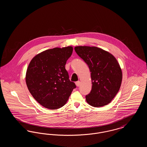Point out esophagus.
<instances>
[{
	"label": "esophagus",
	"instance_id": "34e87169",
	"mask_svg": "<svg viewBox=\"0 0 147 147\" xmlns=\"http://www.w3.org/2000/svg\"><path fill=\"white\" fill-rule=\"evenodd\" d=\"M76 84L77 85V86H79V85H80V81H78L76 82Z\"/></svg>",
	"mask_w": 147,
	"mask_h": 147
}]
</instances>
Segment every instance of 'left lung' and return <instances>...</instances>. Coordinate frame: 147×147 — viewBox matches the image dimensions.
Instances as JSON below:
<instances>
[{"label":"left lung","instance_id":"8db88e82","mask_svg":"<svg viewBox=\"0 0 147 147\" xmlns=\"http://www.w3.org/2000/svg\"><path fill=\"white\" fill-rule=\"evenodd\" d=\"M74 49L91 72L92 88L85 96L86 102L98 107L107 105L119 92L122 83V72L117 59L96 47L77 46Z\"/></svg>","mask_w":147,"mask_h":147}]
</instances>
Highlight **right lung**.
Listing matches in <instances>:
<instances>
[{"label": "right lung", "mask_w": 147, "mask_h": 147, "mask_svg": "<svg viewBox=\"0 0 147 147\" xmlns=\"http://www.w3.org/2000/svg\"><path fill=\"white\" fill-rule=\"evenodd\" d=\"M72 52L71 46L47 49L35 56L28 64L26 73L28 90L47 109L62 107L76 88L65 68Z\"/></svg>", "instance_id": "right-lung-1"}]
</instances>
